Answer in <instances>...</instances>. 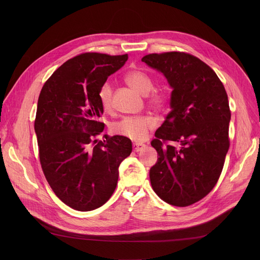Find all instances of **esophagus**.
Returning <instances> with one entry per match:
<instances>
[{
  "instance_id": "1",
  "label": "esophagus",
  "mask_w": 260,
  "mask_h": 260,
  "mask_svg": "<svg viewBox=\"0 0 260 260\" xmlns=\"http://www.w3.org/2000/svg\"><path fill=\"white\" fill-rule=\"evenodd\" d=\"M145 147V144H142V143H134L133 144V149L134 152H140L142 151V149Z\"/></svg>"
}]
</instances>
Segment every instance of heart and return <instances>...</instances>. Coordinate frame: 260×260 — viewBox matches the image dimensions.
<instances>
[{
  "instance_id": "b5f03b06",
  "label": "heart",
  "mask_w": 260,
  "mask_h": 260,
  "mask_svg": "<svg viewBox=\"0 0 260 260\" xmlns=\"http://www.w3.org/2000/svg\"><path fill=\"white\" fill-rule=\"evenodd\" d=\"M125 80L142 94H147V103L149 107L157 112H165L168 108L171 100L170 92L165 89H155L154 82L147 74L135 70L126 74ZM113 93L114 87L111 81H106L100 86L98 98L102 108L105 112H111L113 109ZM157 125L156 120L148 116H125L113 123L112 131L123 137H126L134 141H143L146 139L148 133L155 129Z\"/></svg>"
}]
</instances>
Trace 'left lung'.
Segmentation results:
<instances>
[{
  "mask_svg": "<svg viewBox=\"0 0 260 260\" xmlns=\"http://www.w3.org/2000/svg\"><path fill=\"white\" fill-rule=\"evenodd\" d=\"M142 62L173 88L172 111L151 142L159 155L151 183L162 200L187 207L206 197L222 172L230 147L228 94L216 73L193 54L151 53Z\"/></svg>",
  "mask_w": 260,
  "mask_h": 260,
  "instance_id": "1",
  "label": "left lung"
}]
</instances>
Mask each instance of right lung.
I'll use <instances>...</instances> for the list:
<instances>
[{
    "label": "right lung",
    "mask_w": 260,
    "mask_h": 260,
    "mask_svg": "<svg viewBox=\"0 0 260 260\" xmlns=\"http://www.w3.org/2000/svg\"><path fill=\"white\" fill-rule=\"evenodd\" d=\"M127 58L81 53L41 89L35 120L40 163L53 193L74 210L103 206L116 189L120 163L132 153V141L123 136L97 139L104 129L99 88Z\"/></svg>",
    "instance_id": "add662e5"
}]
</instances>
